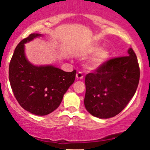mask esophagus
Wrapping results in <instances>:
<instances>
[{
  "label": "esophagus",
  "mask_w": 150,
  "mask_h": 150,
  "mask_svg": "<svg viewBox=\"0 0 150 150\" xmlns=\"http://www.w3.org/2000/svg\"><path fill=\"white\" fill-rule=\"evenodd\" d=\"M83 73L81 72H78V73L76 74V78L77 79H79V80H81L83 79Z\"/></svg>",
  "instance_id": "1"
}]
</instances>
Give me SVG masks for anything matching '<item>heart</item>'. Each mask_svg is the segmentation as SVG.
<instances>
[{"instance_id": "b5f03b06", "label": "heart", "mask_w": 150, "mask_h": 150, "mask_svg": "<svg viewBox=\"0 0 150 150\" xmlns=\"http://www.w3.org/2000/svg\"><path fill=\"white\" fill-rule=\"evenodd\" d=\"M86 56L92 55L85 64V68L89 71H96L103 67L110 58V52L101 50L100 47L92 46L85 53Z\"/></svg>"}]
</instances>
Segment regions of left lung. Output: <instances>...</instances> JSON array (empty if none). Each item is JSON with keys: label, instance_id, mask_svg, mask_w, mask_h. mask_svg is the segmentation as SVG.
<instances>
[{"label": "left lung", "instance_id": "1", "mask_svg": "<svg viewBox=\"0 0 150 150\" xmlns=\"http://www.w3.org/2000/svg\"><path fill=\"white\" fill-rule=\"evenodd\" d=\"M128 56L110 59L85 78L84 106L88 112L106 119L119 114L135 95L140 78L136 54L132 48Z\"/></svg>", "mask_w": 150, "mask_h": 150}]
</instances>
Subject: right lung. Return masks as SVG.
<instances>
[{"instance_id": "1", "label": "right lung", "mask_w": 150, "mask_h": 150, "mask_svg": "<svg viewBox=\"0 0 150 150\" xmlns=\"http://www.w3.org/2000/svg\"><path fill=\"white\" fill-rule=\"evenodd\" d=\"M33 33L15 48L9 67V79L19 104L32 114L47 115L59 107L74 83L76 71L64 72L53 65H34L25 54V43L41 37Z\"/></svg>"}]
</instances>
